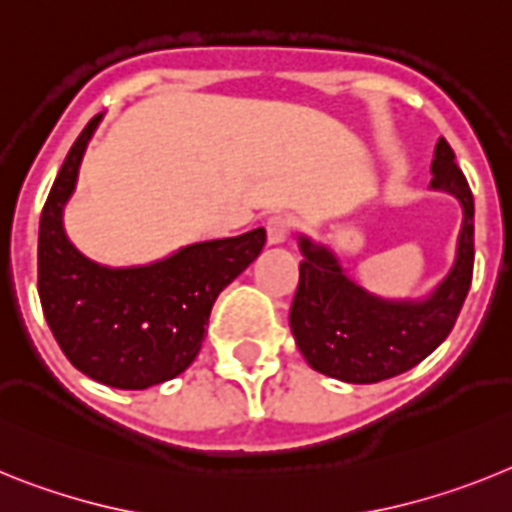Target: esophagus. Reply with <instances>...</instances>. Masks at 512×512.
Here are the masks:
<instances>
[{
	"mask_svg": "<svg viewBox=\"0 0 512 512\" xmlns=\"http://www.w3.org/2000/svg\"><path fill=\"white\" fill-rule=\"evenodd\" d=\"M265 231H268V244H283L291 234V219L288 216H270Z\"/></svg>",
	"mask_w": 512,
	"mask_h": 512,
	"instance_id": "obj_1",
	"label": "esophagus"
}]
</instances>
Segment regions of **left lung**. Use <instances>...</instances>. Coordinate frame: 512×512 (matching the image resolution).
<instances>
[{
	"label": "left lung",
	"instance_id": "1",
	"mask_svg": "<svg viewBox=\"0 0 512 512\" xmlns=\"http://www.w3.org/2000/svg\"><path fill=\"white\" fill-rule=\"evenodd\" d=\"M430 188L453 195L461 229L453 265L422 299H384L353 281L327 244L299 234V288L291 332L314 371L345 384H376L425 361L453 330L474 270V198L456 154L438 139Z\"/></svg>",
	"mask_w": 512,
	"mask_h": 512
}]
</instances>
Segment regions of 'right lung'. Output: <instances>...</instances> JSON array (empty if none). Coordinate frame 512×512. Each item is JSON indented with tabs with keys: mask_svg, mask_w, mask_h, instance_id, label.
Segmentation results:
<instances>
[{
	"mask_svg": "<svg viewBox=\"0 0 512 512\" xmlns=\"http://www.w3.org/2000/svg\"><path fill=\"white\" fill-rule=\"evenodd\" d=\"M100 121L97 115L79 133L48 193L38 231V293L71 366L113 389H149L195 361L213 301L260 255L265 229L195 242L128 268L82 255L66 237L64 211Z\"/></svg>",
	"mask_w": 512,
	"mask_h": 512,
	"instance_id": "add662e5",
	"label": "right lung"
}]
</instances>
